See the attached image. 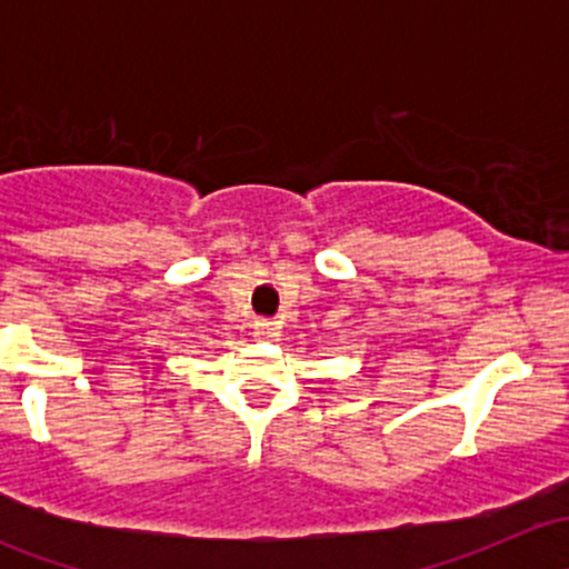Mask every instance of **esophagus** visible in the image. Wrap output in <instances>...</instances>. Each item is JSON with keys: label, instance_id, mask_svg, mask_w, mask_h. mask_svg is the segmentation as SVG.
<instances>
[{"label": "esophagus", "instance_id": "obj_1", "mask_svg": "<svg viewBox=\"0 0 569 569\" xmlns=\"http://www.w3.org/2000/svg\"><path fill=\"white\" fill-rule=\"evenodd\" d=\"M252 336L261 338V341H267V338H274V336H278V325H274L272 319H256V321H252Z\"/></svg>", "mask_w": 569, "mask_h": 569}]
</instances>
